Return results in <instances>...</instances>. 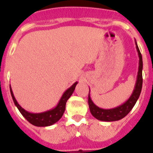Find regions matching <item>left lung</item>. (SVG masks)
<instances>
[{"instance_id": "1", "label": "left lung", "mask_w": 153, "mask_h": 153, "mask_svg": "<svg viewBox=\"0 0 153 153\" xmlns=\"http://www.w3.org/2000/svg\"><path fill=\"white\" fill-rule=\"evenodd\" d=\"M136 49H137V55L139 57V64H138V71H137V79H136L134 88L130 98L127 99L124 103L115 107L113 108H102L97 106L94 102H92L90 96V88H89V94H88V105L89 108L92 116L95 117L97 120L105 122H112L123 119L134 106L139 98L142 88V68H143V62H142V56L140 52L139 48L137 47V42L135 40Z\"/></svg>"}]
</instances>
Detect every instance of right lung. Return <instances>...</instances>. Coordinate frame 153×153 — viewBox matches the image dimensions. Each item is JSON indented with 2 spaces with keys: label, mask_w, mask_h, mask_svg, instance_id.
Returning a JSON list of instances; mask_svg holds the SVG:
<instances>
[{
  "label": "right lung",
  "mask_w": 153,
  "mask_h": 153,
  "mask_svg": "<svg viewBox=\"0 0 153 153\" xmlns=\"http://www.w3.org/2000/svg\"><path fill=\"white\" fill-rule=\"evenodd\" d=\"M77 83L78 82H75L70 88H68L67 90L63 93L62 96L61 97L60 100L58 102V104L55 108H51L50 110L38 113H30L28 111H26V109H24L16 101L12 90H11V86H10V91H11V97H12V99H13V102L16 105V106L19 110L21 114L27 120V121H29L31 124L36 126V127H48V126H51V125L57 123L62 118L63 113L65 112L66 102L74 93L76 85L77 84Z\"/></svg>",
  "instance_id": "obj_1"
}]
</instances>
